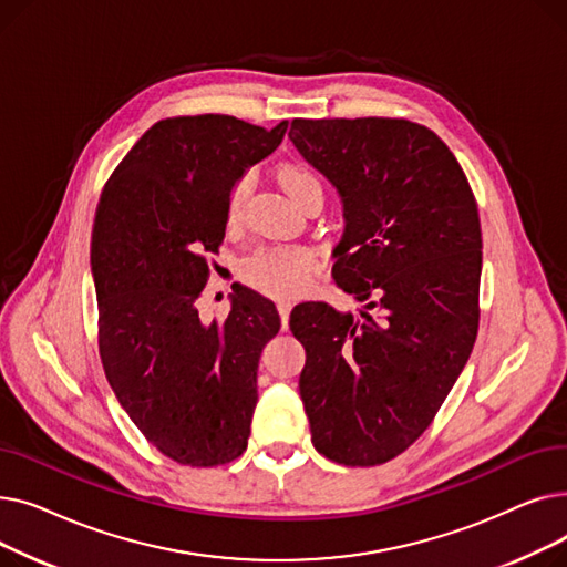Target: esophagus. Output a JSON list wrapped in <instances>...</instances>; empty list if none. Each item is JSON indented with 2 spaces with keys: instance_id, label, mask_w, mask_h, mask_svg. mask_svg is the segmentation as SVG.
Listing matches in <instances>:
<instances>
[{
  "instance_id": "esophagus-1",
  "label": "esophagus",
  "mask_w": 567,
  "mask_h": 567,
  "mask_svg": "<svg viewBox=\"0 0 567 567\" xmlns=\"http://www.w3.org/2000/svg\"><path fill=\"white\" fill-rule=\"evenodd\" d=\"M278 312H280L282 326H287L289 323V312H291V301L289 299H280L278 301Z\"/></svg>"
}]
</instances>
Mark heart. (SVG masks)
<instances>
[{
	"mask_svg": "<svg viewBox=\"0 0 567 567\" xmlns=\"http://www.w3.org/2000/svg\"><path fill=\"white\" fill-rule=\"evenodd\" d=\"M278 178L287 195L299 204L306 195L321 190L319 178L312 169L287 163L280 167ZM252 190V174L238 176L227 197V220L238 223L244 216L248 195ZM315 274L312 255L303 248H274L255 255L246 266V278L261 291L289 299L303 291Z\"/></svg>",
	"mask_w": 567,
	"mask_h": 567,
	"instance_id": "1",
	"label": "heart"
}]
</instances>
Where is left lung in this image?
<instances>
[{"mask_svg": "<svg viewBox=\"0 0 567 567\" xmlns=\"http://www.w3.org/2000/svg\"><path fill=\"white\" fill-rule=\"evenodd\" d=\"M289 140L340 195L331 274L363 301L291 310L312 443L338 464H383L430 427L478 336V206L451 148L406 118H293Z\"/></svg>", "mask_w": 567, "mask_h": 567, "instance_id": "8db88e82", "label": "left lung"}]
</instances>
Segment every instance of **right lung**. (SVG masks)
Segmentation results:
<instances>
[{
  "label": "right lung",
  "mask_w": 567,
  "mask_h": 567,
  "mask_svg": "<svg viewBox=\"0 0 567 567\" xmlns=\"http://www.w3.org/2000/svg\"><path fill=\"white\" fill-rule=\"evenodd\" d=\"M285 133L287 122L266 131L227 114L163 118L101 193L92 276L103 370L135 427L178 464H227L248 445L259 355L280 315L244 285L220 323L202 321L195 301L234 182Z\"/></svg>",
  "instance_id": "right-lung-1"
}]
</instances>
